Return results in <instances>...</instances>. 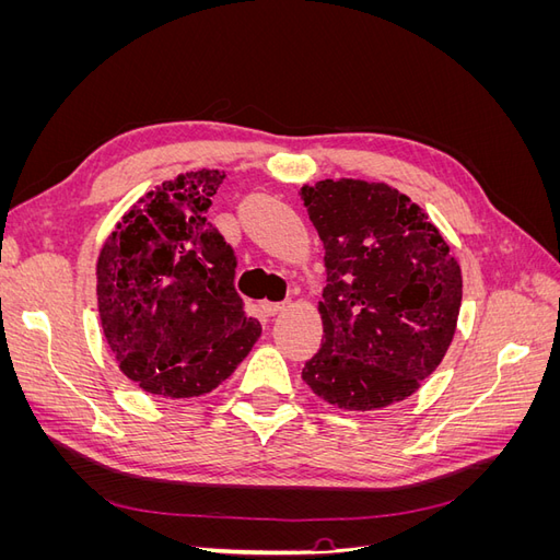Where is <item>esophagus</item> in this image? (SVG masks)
Instances as JSON below:
<instances>
[{"label":"esophagus","instance_id":"34e87169","mask_svg":"<svg viewBox=\"0 0 560 560\" xmlns=\"http://www.w3.org/2000/svg\"><path fill=\"white\" fill-rule=\"evenodd\" d=\"M287 306H290V303H287V301H264L261 303V308H264L266 315H278V313L287 311Z\"/></svg>","mask_w":560,"mask_h":560}]
</instances>
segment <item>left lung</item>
<instances>
[{
    "instance_id": "left-lung-1",
    "label": "left lung",
    "mask_w": 560,
    "mask_h": 560,
    "mask_svg": "<svg viewBox=\"0 0 560 560\" xmlns=\"http://www.w3.org/2000/svg\"><path fill=\"white\" fill-rule=\"evenodd\" d=\"M299 196L327 266L322 348L301 378L343 411L411 397L455 336L460 264L428 214L385 182L322 179Z\"/></svg>"
}]
</instances>
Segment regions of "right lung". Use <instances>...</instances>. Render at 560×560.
<instances>
[{
  "label": "right lung",
  "mask_w": 560,
  "mask_h": 560,
  "mask_svg": "<svg viewBox=\"0 0 560 560\" xmlns=\"http://www.w3.org/2000/svg\"><path fill=\"white\" fill-rule=\"evenodd\" d=\"M222 171H191L144 194L97 254L107 343L144 393L191 399L226 381L261 336L233 287L235 257L208 210Z\"/></svg>",
  "instance_id": "1"
}]
</instances>
